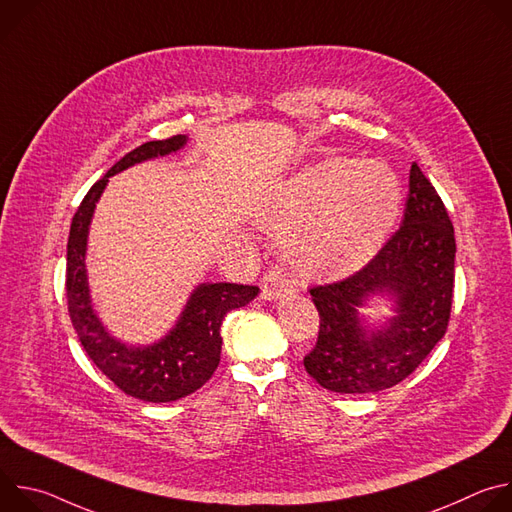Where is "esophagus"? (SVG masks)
Masks as SVG:
<instances>
[{
  "mask_svg": "<svg viewBox=\"0 0 512 512\" xmlns=\"http://www.w3.org/2000/svg\"><path fill=\"white\" fill-rule=\"evenodd\" d=\"M289 291H291V283L283 273H279L275 269L263 273V277H261V298L263 300L275 302V300L287 296Z\"/></svg>",
  "mask_w": 512,
  "mask_h": 512,
  "instance_id": "esophagus-1",
  "label": "esophagus"
}]
</instances>
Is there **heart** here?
<instances>
[{
	"mask_svg": "<svg viewBox=\"0 0 512 512\" xmlns=\"http://www.w3.org/2000/svg\"><path fill=\"white\" fill-rule=\"evenodd\" d=\"M403 192L397 174L375 160H326L291 178L261 223L304 279H338L367 265L387 243Z\"/></svg>",
	"mask_w": 512,
	"mask_h": 512,
	"instance_id": "obj_1",
	"label": "heart"
}]
</instances>
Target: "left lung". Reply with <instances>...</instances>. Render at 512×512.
Segmentation results:
<instances>
[{
	"mask_svg": "<svg viewBox=\"0 0 512 512\" xmlns=\"http://www.w3.org/2000/svg\"><path fill=\"white\" fill-rule=\"evenodd\" d=\"M454 259L448 210L413 164L399 231L354 275L310 289L320 328L304 358L308 375L334 393H377L407 379L446 334ZM375 295L394 300L396 316L381 329L357 316Z\"/></svg>",
	"mask_w": 512,
	"mask_h": 512,
	"instance_id": "8db88e82",
	"label": "left lung"
}]
</instances>
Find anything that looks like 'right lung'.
<instances>
[{"mask_svg": "<svg viewBox=\"0 0 512 512\" xmlns=\"http://www.w3.org/2000/svg\"><path fill=\"white\" fill-rule=\"evenodd\" d=\"M186 141V135L148 141L123 156L83 198L72 216L66 245L68 314L85 352L123 393L148 403L176 401L200 389L221 362V324L225 316L247 306L259 294L255 285L200 283L176 326L150 346H127L113 338L93 310L85 255L91 218L109 178L145 160L174 154L184 148Z\"/></svg>", "mask_w": 512, "mask_h": 512, "instance_id": "add662e5", "label": "right lung"}]
</instances>
